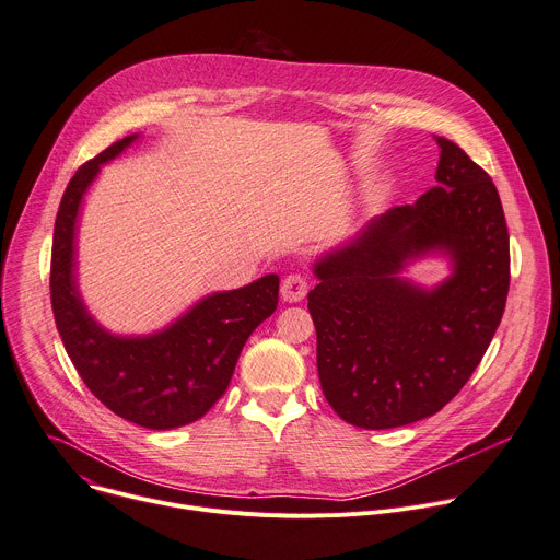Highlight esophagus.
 Wrapping results in <instances>:
<instances>
[{
    "mask_svg": "<svg viewBox=\"0 0 560 560\" xmlns=\"http://www.w3.org/2000/svg\"><path fill=\"white\" fill-rule=\"evenodd\" d=\"M308 294V281L301 275H288L281 283V299L288 303H296Z\"/></svg>",
    "mask_w": 560,
    "mask_h": 560,
    "instance_id": "obj_1",
    "label": "esophagus"
}]
</instances>
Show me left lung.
I'll use <instances>...</instances> for the list:
<instances>
[{
    "label": "left lung",
    "instance_id": "8db88e82",
    "mask_svg": "<svg viewBox=\"0 0 560 560\" xmlns=\"http://www.w3.org/2000/svg\"><path fill=\"white\" fill-rule=\"evenodd\" d=\"M438 185L390 208L315 261L308 311L317 371L335 413L395 429L438 413L467 384L504 313L510 234L489 174L435 136ZM442 253L452 275L433 289L400 277Z\"/></svg>",
    "mask_w": 560,
    "mask_h": 560
}]
</instances>
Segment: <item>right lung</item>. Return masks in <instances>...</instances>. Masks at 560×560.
<instances>
[{
  "mask_svg": "<svg viewBox=\"0 0 560 560\" xmlns=\"http://www.w3.org/2000/svg\"><path fill=\"white\" fill-rule=\"evenodd\" d=\"M138 138L127 136L84 163L62 196L50 257V303L69 358L89 390L122 420L167 431L206 416L228 390L238 354L279 301V277L202 296L167 328L114 335L86 311L78 290L75 232L82 198L100 167Z\"/></svg>",
  "mask_w": 560,
  "mask_h": 560,
  "instance_id": "1",
  "label": "right lung"
}]
</instances>
